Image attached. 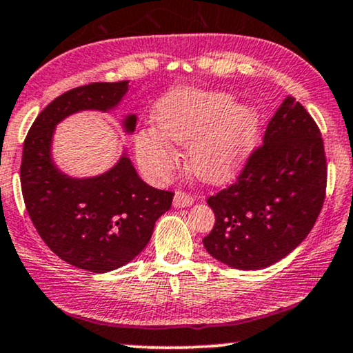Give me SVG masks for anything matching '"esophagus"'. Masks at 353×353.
Returning a JSON list of instances; mask_svg holds the SVG:
<instances>
[{"label":"esophagus","instance_id":"1","mask_svg":"<svg viewBox=\"0 0 353 353\" xmlns=\"http://www.w3.org/2000/svg\"><path fill=\"white\" fill-rule=\"evenodd\" d=\"M174 207L181 209V207H189L194 203V197L184 190H176V195H174Z\"/></svg>","mask_w":353,"mask_h":353}]
</instances>
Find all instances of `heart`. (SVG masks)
I'll return each instance as SVG.
<instances>
[{
  "label": "heart",
  "mask_w": 353,
  "mask_h": 353,
  "mask_svg": "<svg viewBox=\"0 0 353 353\" xmlns=\"http://www.w3.org/2000/svg\"><path fill=\"white\" fill-rule=\"evenodd\" d=\"M158 130L144 128L134 138L144 171L164 177L177 163L171 143L190 144L188 163L197 179L210 184L228 181L245 163L258 131V113L233 107L225 92L194 88L164 97L154 110Z\"/></svg>",
  "instance_id": "heart-1"
}]
</instances>
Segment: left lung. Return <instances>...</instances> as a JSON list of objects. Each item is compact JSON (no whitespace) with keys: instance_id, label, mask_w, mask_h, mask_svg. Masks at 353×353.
I'll list each match as a JSON object with an SVG mask.
<instances>
[{"instance_id":"8db88e82","label":"left lung","mask_w":353,"mask_h":353,"mask_svg":"<svg viewBox=\"0 0 353 353\" xmlns=\"http://www.w3.org/2000/svg\"><path fill=\"white\" fill-rule=\"evenodd\" d=\"M327 161L319 126L288 97L233 184L207 199L215 214L203 246L236 270H261L303 241L325 199Z\"/></svg>"}]
</instances>
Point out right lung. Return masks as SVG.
I'll return each mask as SVG.
<instances>
[{"instance_id":"add662e5","label":"right lung","mask_w":353,"mask_h":353,"mask_svg":"<svg viewBox=\"0 0 353 353\" xmlns=\"http://www.w3.org/2000/svg\"><path fill=\"white\" fill-rule=\"evenodd\" d=\"M126 90L128 80L72 88L37 114L24 139L21 189L29 219L61 260L92 273L117 270L138 256L174 197L141 181L126 156L88 179L65 176L52 163L50 143L59 121L82 110H112ZM134 126L130 114L125 128L131 133Z\"/></svg>"}]
</instances>
